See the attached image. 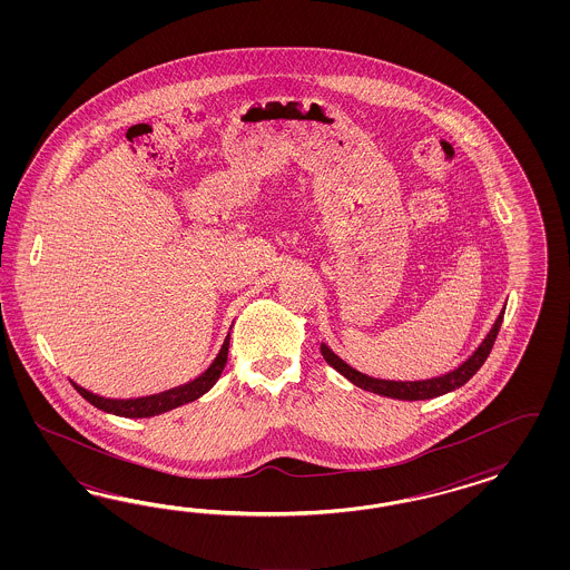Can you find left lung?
Segmentation results:
<instances>
[{
  "mask_svg": "<svg viewBox=\"0 0 570 570\" xmlns=\"http://www.w3.org/2000/svg\"><path fill=\"white\" fill-rule=\"evenodd\" d=\"M503 313H505V305L500 311L498 320L493 322L491 330L487 332V336L483 338V343L476 346L470 355H468L464 362L460 363L458 367L449 370L445 374H439V376H432V379L422 380H386V379H374V376H367L360 370L351 367L345 360H341L326 343L320 345V351L324 355V360L332 365L338 374H343L348 382H353L355 386H360L363 391H370L374 395H382V397L399 399V401H424V399L441 397V395H448L451 391L464 386L468 380L472 379L484 360L489 357L493 343L498 338V332L501 328V322H503Z\"/></svg>",
  "mask_w": 570,
  "mask_h": 570,
  "instance_id": "left-lung-1",
  "label": "left lung"
}]
</instances>
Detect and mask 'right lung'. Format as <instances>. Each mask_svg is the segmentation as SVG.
<instances>
[{
    "instance_id": "obj_1",
    "label": "right lung",
    "mask_w": 570,
    "mask_h": 570,
    "mask_svg": "<svg viewBox=\"0 0 570 570\" xmlns=\"http://www.w3.org/2000/svg\"><path fill=\"white\" fill-rule=\"evenodd\" d=\"M232 328H234V324L229 326V332H232ZM229 332H227V336L224 338V345L219 348V353L215 355V360L210 362V365H208L203 374H198L196 379L188 380V382H184L179 386H173L169 391L156 393V395L138 399H106L89 393L87 389L79 386L72 380H70V384L75 386V391L81 397L89 401L94 407L106 412V414L121 415V417H153V415L165 414V412H171V410L179 407V405H186L190 401L203 397L205 393H208L215 386V382L222 379V372H224L225 363H227Z\"/></svg>"
}]
</instances>
